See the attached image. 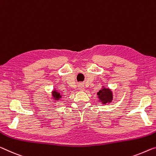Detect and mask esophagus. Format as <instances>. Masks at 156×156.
I'll use <instances>...</instances> for the list:
<instances>
[{"label":"esophagus","mask_w":156,"mask_h":156,"mask_svg":"<svg viewBox=\"0 0 156 156\" xmlns=\"http://www.w3.org/2000/svg\"><path fill=\"white\" fill-rule=\"evenodd\" d=\"M79 88H80V90H83V89H84V86H83V85H82V84H80V86H79Z\"/></svg>","instance_id":"obj_1"}]
</instances>
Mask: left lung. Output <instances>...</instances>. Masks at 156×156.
Here are the masks:
<instances>
[{"label": "left lung", "mask_w": 156, "mask_h": 156, "mask_svg": "<svg viewBox=\"0 0 156 156\" xmlns=\"http://www.w3.org/2000/svg\"><path fill=\"white\" fill-rule=\"evenodd\" d=\"M98 98H100V100L102 101L103 103L106 104L107 102H110L112 100V93L109 88H102V90H100L99 92L98 93Z\"/></svg>", "instance_id": "8db88e82"}]
</instances>
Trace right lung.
Listing matches in <instances>:
<instances>
[{"instance_id": "obj_1", "label": "right lung", "mask_w": 156, "mask_h": 156, "mask_svg": "<svg viewBox=\"0 0 156 156\" xmlns=\"http://www.w3.org/2000/svg\"><path fill=\"white\" fill-rule=\"evenodd\" d=\"M52 94H53V96L55 98V100H58L59 98H61V95H60V93L56 91H54L52 93Z\"/></svg>"}]
</instances>
